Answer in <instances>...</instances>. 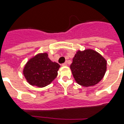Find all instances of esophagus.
Segmentation results:
<instances>
[{
  "mask_svg": "<svg viewBox=\"0 0 124 124\" xmlns=\"http://www.w3.org/2000/svg\"><path fill=\"white\" fill-rule=\"evenodd\" d=\"M68 66L67 62H64V64H62V66Z\"/></svg>",
  "mask_w": 124,
  "mask_h": 124,
  "instance_id": "esophagus-1",
  "label": "esophagus"
}]
</instances>
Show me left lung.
Returning a JSON list of instances; mask_svg holds the SVG:
<instances>
[{
    "instance_id": "obj_1",
    "label": "left lung",
    "mask_w": 124,
    "mask_h": 124,
    "mask_svg": "<svg viewBox=\"0 0 124 124\" xmlns=\"http://www.w3.org/2000/svg\"><path fill=\"white\" fill-rule=\"evenodd\" d=\"M70 69L77 84L84 87L94 86L105 75L107 61L93 49L78 50L73 58Z\"/></svg>"
}]
</instances>
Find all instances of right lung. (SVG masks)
I'll use <instances>...</instances> for the list:
<instances>
[{
    "mask_svg": "<svg viewBox=\"0 0 124 124\" xmlns=\"http://www.w3.org/2000/svg\"><path fill=\"white\" fill-rule=\"evenodd\" d=\"M60 67L58 63L49 59L47 53H40L26 62L22 72L30 85L44 87L56 78Z\"/></svg>",
    "mask_w": 124,
    "mask_h": 124,
    "instance_id": "add662e5",
    "label": "right lung"
}]
</instances>
